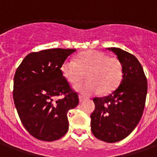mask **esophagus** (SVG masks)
Returning <instances> with one entry per match:
<instances>
[{"mask_svg":"<svg viewBox=\"0 0 157 157\" xmlns=\"http://www.w3.org/2000/svg\"><path fill=\"white\" fill-rule=\"evenodd\" d=\"M86 98L85 97H83V96H79V101H80V102H82L84 100H86Z\"/></svg>","mask_w":157,"mask_h":157,"instance_id":"1","label":"esophagus"}]
</instances>
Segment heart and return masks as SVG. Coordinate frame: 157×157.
<instances>
[{"mask_svg":"<svg viewBox=\"0 0 157 157\" xmlns=\"http://www.w3.org/2000/svg\"><path fill=\"white\" fill-rule=\"evenodd\" d=\"M60 71L65 79L71 85L82 81L87 73L89 82L75 86L76 92L83 95L108 93L113 91L123 77L121 62L115 57L98 50H88L81 53L77 58L67 59L63 62Z\"/></svg>","mask_w":157,"mask_h":157,"instance_id":"heart-1","label":"heart"}]
</instances>
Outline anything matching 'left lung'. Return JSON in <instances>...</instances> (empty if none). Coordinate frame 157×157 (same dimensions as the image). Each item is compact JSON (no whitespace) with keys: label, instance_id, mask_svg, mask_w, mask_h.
<instances>
[{"label":"left lung","instance_id":"8db88e82","mask_svg":"<svg viewBox=\"0 0 157 157\" xmlns=\"http://www.w3.org/2000/svg\"><path fill=\"white\" fill-rule=\"evenodd\" d=\"M121 62L120 85L103 98H95L91 129L96 138L114 143L126 138L141 118L147 94V80L135 55L118 48H108Z\"/></svg>","mask_w":157,"mask_h":157}]
</instances>
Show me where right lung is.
<instances>
[{"label":"right lung","mask_w":157,"mask_h":157,"mask_svg":"<svg viewBox=\"0 0 157 157\" xmlns=\"http://www.w3.org/2000/svg\"><path fill=\"white\" fill-rule=\"evenodd\" d=\"M73 48L33 52L16 71L13 100L24 128L34 138L54 141L67 133V113L78 105V95L60 71ZM63 99H57L59 95Z\"/></svg>","instance_id":"1"}]
</instances>
